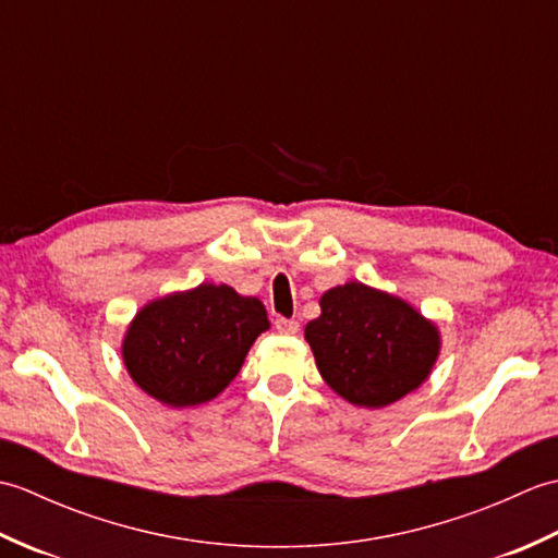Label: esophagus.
I'll list each match as a JSON object with an SVG mask.
<instances>
[{
    "label": "esophagus",
    "mask_w": 558,
    "mask_h": 558,
    "mask_svg": "<svg viewBox=\"0 0 558 558\" xmlns=\"http://www.w3.org/2000/svg\"><path fill=\"white\" fill-rule=\"evenodd\" d=\"M276 330L282 336H294L300 330V324L292 322V318H276Z\"/></svg>",
    "instance_id": "esophagus-1"
}]
</instances>
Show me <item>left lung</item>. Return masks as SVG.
Wrapping results in <instances>:
<instances>
[{"label":"left lung","mask_w":558,"mask_h":558,"mask_svg":"<svg viewBox=\"0 0 558 558\" xmlns=\"http://www.w3.org/2000/svg\"><path fill=\"white\" fill-rule=\"evenodd\" d=\"M304 338L324 381L357 408H386L420 388L441 348L438 328L405 300L362 282L324 292Z\"/></svg>","instance_id":"left-lung-1"}]
</instances>
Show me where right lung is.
Segmentation results:
<instances>
[{
    "label": "right lung",
    "mask_w": 558,
    "mask_h": 558,
    "mask_svg": "<svg viewBox=\"0 0 558 558\" xmlns=\"http://www.w3.org/2000/svg\"><path fill=\"white\" fill-rule=\"evenodd\" d=\"M268 326L266 306L256 298L204 282L146 304L126 328L122 357L150 398L192 408L230 386Z\"/></svg>",
    "instance_id": "add662e5"
}]
</instances>
